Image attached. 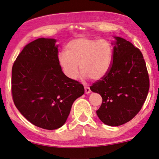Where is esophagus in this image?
Masks as SVG:
<instances>
[{
	"label": "esophagus",
	"mask_w": 159,
	"mask_h": 159,
	"mask_svg": "<svg viewBox=\"0 0 159 159\" xmlns=\"http://www.w3.org/2000/svg\"><path fill=\"white\" fill-rule=\"evenodd\" d=\"M84 88H85V94H89L91 92L90 88L88 87V86L85 85L84 86Z\"/></svg>",
	"instance_id": "34e87169"
}]
</instances>
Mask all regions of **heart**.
<instances>
[{"label":"heart","mask_w":159,"mask_h":159,"mask_svg":"<svg viewBox=\"0 0 159 159\" xmlns=\"http://www.w3.org/2000/svg\"><path fill=\"white\" fill-rule=\"evenodd\" d=\"M113 57L114 49L109 41L83 37L70 41L65 52L58 54L57 60L64 74L70 79H76L80 68L82 77L99 80L109 72Z\"/></svg>","instance_id":"1"}]
</instances>
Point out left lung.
<instances>
[{
  "label": "left lung",
  "mask_w": 159,
  "mask_h": 159,
  "mask_svg": "<svg viewBox=\"0 0 159 159\" xmlns=\"http://www.w3.org/2000/svg\"><path fill=\"white\" fill-rule=\"evenodd\" d=\"M114 37L111 68L90 90L102 98L96 111L101 121L118 126L130 121L140 111L149 92V79L141 51L123 38Z\"/></svg>",
  "instance_id": "left-lung-1"
}]
</instances>
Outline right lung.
Returning <instances> with one entry per match:
<instances>
[{
  "label": "right lung",
  "mask_w": 159,
  "mask_h": 159,
  "mask_svg": "<svg viewBox=\"0 0 159 159\" xmlns=\"http://www.w3.org/2000/svg\"><path fill=\"white\" fill-rule=\"evenodd\" d=\"M56 41L40 38L31 42L12 69L15 105L32 124L46 130H55L65 123L74 102L85 91L81 83L61 71Z\"/></svg>",
  "instance_id": "1"
}]
</instances>
